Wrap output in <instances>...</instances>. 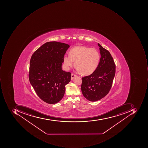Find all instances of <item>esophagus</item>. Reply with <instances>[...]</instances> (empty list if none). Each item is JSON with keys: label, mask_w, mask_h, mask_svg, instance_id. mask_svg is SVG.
Returning a JSON list of instances; mask_svg holds the SVG:
<instances>
[{"label": "esophagus", "mask_w": 148, "mask_h": 148, "mask_svg": "<svg viewBox=\"0 0 148 148\" xmlns=\"http://www.w3.org/2000/svg\"><path fill=\"white\" fill-rule=\"evenodd\" d=\"M76 76H77V75H76L74 74V73H72V75H71V79L73 80V79Z\"/></svg>", "instance_id": "34e87169"}]
</instances>
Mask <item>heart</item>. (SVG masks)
I'll return each instance as SVG.
<instances>
[{
  "mask_svg": "<svg viewBox=\"0 0 148 148\" xmlns=\"http://www.w3.org/2000/svg\"><path fill=\"white\" fill-rule=\"evenodd\" d=\"M70 55H66L63 58L66 69L74 65L82 73L86 75L91 74L97 69L101 60V54L97 50L84 46H79L72 48Z\"/></svg>",
  "mask_w": 148,
  "mask_h": 148,
  "instance_id": "1",
  "label": "heart"
}]
</instances>
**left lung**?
Wrapping results in <instances>:
<instances>
[{
    "mask_svg": "<svg viewBox=\"0 0 148 148\" xmlns=\"http://www.w3.org/2000/svg\"><path fill=\"white\" fill-rule=\"evenodd\" d=\"M101 57L95 72L82 77L81 91L90 101H96L106 96L112 86L116 73V65L110 52L99 44Z\"/></svg>",
    "mask_w": 148,
    "mask_h": 148,
    "instance_id": "1",
    "label": "left lung"
}]
</instances>
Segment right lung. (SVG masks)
I'll return each mask as SVG.
<instances>
[{
  "label": "right lung",
  "instance_id": "1",
  "mask_svg": "<svg viewBox=\"0 0 148 148\" xmlns=\"http://www.w3.org/2000/svg\"><path fill=\"white\" fill-rule=\"evenodd\" d=\"M70 46L48 42L34 52L30 60L29 79L37 95L49 104L63 98L71 73L62 69L63 58Z\"/></svg>",
  "mask_w": 148,
  "mask_h": 148
}]
</instances>
